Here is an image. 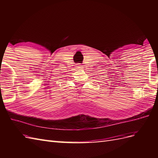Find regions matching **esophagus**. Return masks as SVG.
<instances>
[{
    "label": "esophagus",
    "mask_w": 158,
    "mask_h": 158,
    "mask_svg": "<svg viewBox=\"0 0 158 158\" xmlns=\"http://www.w3.org/2000/svg\"><path fill=\"white\" fill-rule=\"evenodd\" d=\"M81 67H82V66H81V65H78V69H82Z\"/></svg>",
    "instance_id": "obj_1"
}]
</instances>
